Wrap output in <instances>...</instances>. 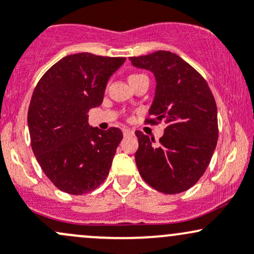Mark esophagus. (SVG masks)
<instances>
[{"instance_id":"34e87169","label":"esophagus","mask_w":254,"mask_h":254,"mask_svg":"<svg viewBox=\"0 0 254 254\" xmlns=\"http://www.w3.org/2000/svg\"><path fill=\"white\" fill-rule=\"evenodd\" d=\"M133 134H134V132H133L132 129H129V128H124V135H125V137H132Z\"/></svg>"}]
</instances>
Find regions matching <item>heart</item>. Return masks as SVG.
Here are the masks:
<instances>
[{
  "label": "heart",
  "mask_w": 254,
  "mask_h": 254,
  "mask_svg": "<svg viewBox=\"0 0 254 254\" xmlns=\"http://www.w3.org/2000/svg\"><path fill=\"white\" fill-rule=\"evenodd\" d=\"M135 76H139V75H138V73H133V75H130V76H129V77H128V78H132V77H135Z\"/></svg>",
  "instance_id": "obj_1"
}]
</instances>
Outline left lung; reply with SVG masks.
I'll list each match as a JSON object with an SVG mask.
<instances>
[{"label":"left lung","mask_w":254,"mask_h":254,"mask_svg":"<svg viewBox=\"0 0 254 254\" xmlns=\"http://www.w3.org/2000/svg\"><path fill=\"white\" fill-rule=\"evenodd\" d=\"M132 65L156 80L149 109L151 122L163 121L159 143L135 130V163L150 187L163 193L190 189L208 167L218 140L217 105L206 80L191 65L168 51L130 57Z\"/></svg>","instance_id":"1"}]
</instances>
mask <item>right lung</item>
Instances as JSON below:
<instances>
[{
    "mask_svg": "<svg viewBox=\"0 0 254 254\" xmlns=\"http://www.w3.org/2000/svg\"><path fill=\"white\" fill-rule=\"evenodd\" d=\"M126 58L77 53L64 57L37 83L28 111L31 148L41 168L62 191L97 189L110 171L121 129L88 125L103 103L109 78Z\"/></svg>",
    "mask_w": 254,
    "mask_h": 254,
    "instance_id": "obj_1",
    "label": "right lung"
}]
</instances>
